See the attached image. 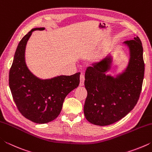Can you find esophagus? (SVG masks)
<instances>
[{
  "label": "esophagus",
  "mask_w": 152,
  "mask_h": 152,
  "mask_svg": "<svg viewBox=\"0 0 152 152\" xmlns=\"http://www.w3.org/2000/svg\"><path fill=\"white\" fill-rule=\"evenodd\" d=\"M84 75L83 74H81L80 76V86H84Z\"/></svg>",
  "instance_id": "34e87169"
}]
</instances>
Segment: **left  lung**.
I'll use <instances>...</instances> for the list:
<instances>
[{"label":"left lung","instance_id":"1","mask_svg":"<svg viewBox=\"0 0 152 152\" xmlns=\"http://www.w3.org/2000/svg\"><path fill=\"white\" fill-rule=\"evenodd\" d=\"M123 43L129 50V60L121 73L115 77L107 74L112 62L110 53L86 70L84 86L88 94L84 113L94 125H109L121 119L140 98L145 70L142 43L137 36Z\"/></svg>","mask_w":152,"mask_h":152}]
</instances>
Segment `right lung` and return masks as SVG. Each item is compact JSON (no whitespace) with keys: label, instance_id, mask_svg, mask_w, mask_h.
<instances>
[{"label":"right lung","instance_id":"1","mask_svg":"<svg viewBox=\"0 0 152 152\" xmlns=\"http://www.w3.org/2000/svg\"><path fill=\"white\" fill-rule=\"evenodd\" d=\"M44 29L35 28L22 38L9 72V87L18 110L27 119L39 124L58 117L66 96L78 86L80 74L78 72L43 80L29 70L25 57L27 43L33 31Z\"/></svg>","mask_w":152,"mask_h":152}]
</instances>
